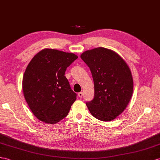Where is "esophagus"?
<instances>
[{"label": "esophagus", "instance_id": "esophagus-1", "mask_svg": "<svg viewBox=\"0 0 160 160\" xmlns=\"http://www.w3.org/2000/svg\"><path fill=\"white\" fill-rule=\"evenodd\" d=\"M78 97H82V96H83V92H79L78 94Z\"/></svg>", "mask_w": 160, "mask_h": 160}]
</instances>
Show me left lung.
I'll list each match as a JSON object with an SVG mask.
<instances>
[{
	"label": "left lung",
	"mask_w": 160,
	"mask_h": 160,
	"mask_svg": "<svg viewBox=\"0 0 160 160\" xmlns=\"http://www.w3.org/2000/svg\"><path fill=\"white\" fill-rule=\"evenodd\" d=\"M91 69L95 87L94 99L87 106L97 119L112 121L124 111L133 93V79L126 61L117 52L103 47L82 53Z\"/></svg>",
	"instance_id": "obj_1"
}]
</instances>
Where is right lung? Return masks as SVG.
<instances>
[{"instance_id": "1", "label": "right lung", "mask_w": 160, "mask_h": 160, "mask_svg": "<svg viewBox=\"0 0 160 160\" xmlns=\"http://www.w3.org/2000/svg\"><path fill=\"white\" fill-rule=\"evenodd\" d=\"M78 58L72 52L44 48L28 65L22 80L23 95L40 121L54 124L68 116L76 94L65 72Z\"/></svg>"}]
</instances>
